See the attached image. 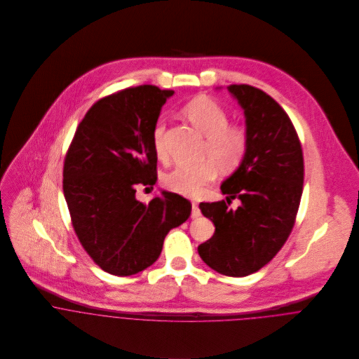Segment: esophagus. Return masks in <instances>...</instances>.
Here are the masks:
<instances>
[{
  "mask_svg": "<svg viewBox=\"0 0 359 359\" xmlns=\"http://www.w3.org/2000/svg\"><path fill=\"white\" fill-rule=\"evenodd\" d=\"M201 217V210H199V205L195 202H192V218H198Z\"/></svg>",
  "mask_w": 359,
  "mask_h": 359,
  "instance_id": "1",
  "label": "esophagus"
}]
</instances>
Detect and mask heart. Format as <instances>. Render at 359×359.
Segmentation results:
<instances>
[{"label": "heart", "mask_w": 359, "mask_h": 359, "mask_svg": "<svg viewBox=\"0 0 359 359\" xmlns=\"http://www.w3.org/2000/svg\"><path fill=\"white\" fill-rule=\"evenodd\" d=\"M181 114L205 137V161L196 167H177L167 172L163 182L167 189L184 195L198 196L207 184L215 180L218 168L231 172L243 161L248 152V134L238 126H229L226 111L207 97H196L187 103ZM164 126L157 124L154 130V154L158 160L165 158L163 144Z\"/></svg>", "instance_id": "heart-1"}]
</instances>
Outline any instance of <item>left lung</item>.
Instances as JSON below:
<instances>
[{"label":"left lung","mask_w":359,"mask_h":359,"mask_svg":"<svg viewBox=\"0 0 359 359\" xmlns=\"http://www.w3.org/2000/svg\"><path fill=\"white\" fill-rule=\"evenodd\" d=\"M243 109L248 152L221 184L226 202L201 203L215 232L198 248L205 264L226 276H248L282 249L303 195L304 160L297 133L282 106L252 86H229ZM238 197L236 210L226 203Z\"/></svg>","instance_id":"1"}]
</instances>
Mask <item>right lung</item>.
Segmentation results:
<instances>
[{"label": "right lung", "mask_w": 359, "mask_h": 359, "mask_svg": "<svg viewBox=\"0 0 359 359\" xmlns=\"http://www.w3.org/2000/svg\"><path fill=\"white\" fill-rule=\"evenodd\" d=\"M174 91L140 86L93 104L77 127L63 167V194L80 243L104 272L128 276L158 258L167 233L192 211L161 191L145 205L137 187L157 181L154 130Z\"/></svg>", "instance_id": "obj_1"}]
</instances>
